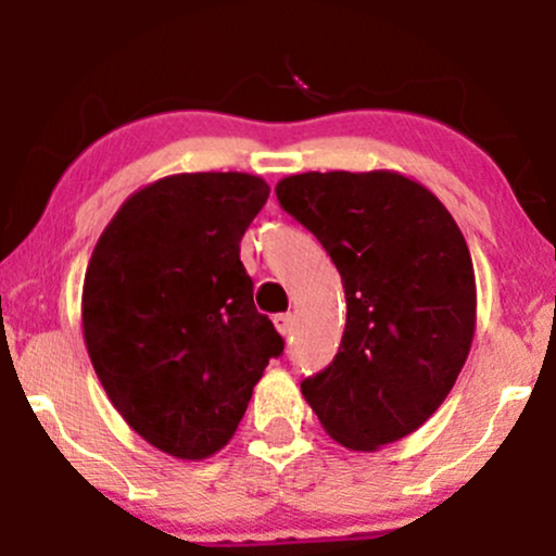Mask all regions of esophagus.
I'll list each match as a JSON object with an SVG mask.
<instances>
[{
    "mask_svg": "<svg viewBox=\"0 0 556 556\" xmlns=\"http://www.w3.org/2000/svg\"><path fill=\"white\" fill-rule=\"evenodd\" d=\"M292 324H295V318H292V314H277V316H274V327H277V331L282 337L292 334Z\"/></svg>",
    "mask_w": 556,
    "mask_h": 556,
    "instance_id": "esophagus-1",
    "label": "esophagus"
}]
</instances>
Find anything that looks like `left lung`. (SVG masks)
<instances>
[{"label":"left lung","mask_w":556,"mask_h":556,"mask_svg":"<svg viewBox=\"0 0 556 556\" xmlns=\"http://www.w3.org/2000/svg\"><path fill=\"white\" fill-rule=\"evenodd\" d=\"M277 201L316 235L348 300L340 353L303 397L348 450L397 442L437 413L470 353L468 242L431 190L389 169L292 175Z\"/></svg>","instance_id":"8db88e82"}]
</instances>
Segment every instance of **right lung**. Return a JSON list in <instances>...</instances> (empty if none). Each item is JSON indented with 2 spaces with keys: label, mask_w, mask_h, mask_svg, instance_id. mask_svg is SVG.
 <instances>
[{
  "label": "right lung",
  "mask_w": 556,
  "mask_h": 556,
  "mask_svg": "<svg viewBox=\"0 0 556 556\" xmlns=\"http://www.w3.org/2000/svg\"><path fill=\"white\" fill-rule=\"evenodd\" d=\"M269 198L245 172L172 175L132 193L83 282V337L112 405L156 450L203 460L238 431L285 340L253 305L240 240Z\"/></svg>",
  "instance_id": "1"
}]
</instances>
